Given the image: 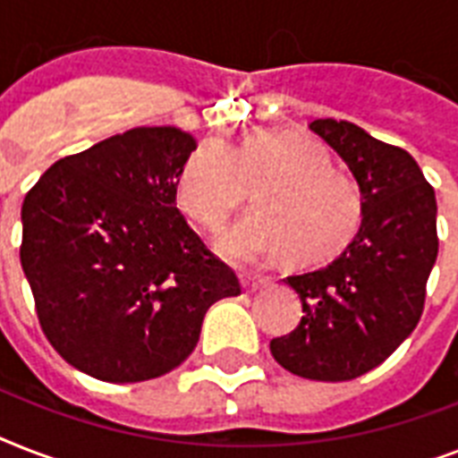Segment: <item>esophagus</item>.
Listing matches in <instances>:
<instances>
[{
    "mask_svg": "<svg viewBox=\"0 0 458 458\" xmlns=\"http://www.w3.org/2000/svg\"><path fill=\"white\" fill-rule=\"evenodd\" d=\"M240 283H242L244 293H257L259 287L266 285L264 278H250V276H242V278H240Z\"/></svg>",
    "mask_w": 458,
    "mask_h": 458,
    "instance_id": "34e87169",
    "label": "esophagus"
}]
</instances>
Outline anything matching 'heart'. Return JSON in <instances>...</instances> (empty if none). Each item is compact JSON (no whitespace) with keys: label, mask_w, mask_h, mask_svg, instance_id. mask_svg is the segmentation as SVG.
I'll use <instances>...</instances> for the list:
<instances>
[{"label":"heart","mask_w":458,"mask_h":458,"mask_svg":"<svg viewBox=\"0 0 458 458\" xmlns=\"http://www.w3.org/2000/svg\"><path fill=\"white\" fill-rule=\"evenodd\" d=\"M251 187L259 208L216 237L218 254L235 264H261L283 251L293 264H316L340 251L359 225L354 182L330 168L316 140L290 131L201 142L178 175V204L214 230Z\"/></svg>","instance_id":"b5f03b06"}]
</instances>
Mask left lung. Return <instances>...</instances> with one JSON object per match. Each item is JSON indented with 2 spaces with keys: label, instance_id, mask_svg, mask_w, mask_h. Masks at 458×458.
I'll return each instance as SVG.
<instances>
[{
  "label": "left lung",
  "instance_id": "1",
  "mask_svg": "<svg viewBox=\"0 0 458 458\" xmlns=\"http://www.w3.org/2000/svg\"><path fill=\"white\" fill-rule=\"evenodd\" d=\"M309 131L354 175L361 225L330 264L287 278L304 316L271 340V354L294 376L340 383L380 366L419 323L437 259V201L404 149L335 118Z\"/></svg>",
  "mask_w": 458,
  "mask_h": 458
}]
</instances>
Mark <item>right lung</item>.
Masks as SVG:
<instances>
[{"mask_svg":"<svg viewBox=\"0 0 458 458\" xmlns=\"http://www.w3.org/2000/svg\"><path fill=\"white\" fill-rule=\"evenodd\" d=\"M192 135L132 128L59 158L25 194L21 266L39 326L73 369L142 383L192 354L204 313L240 294L180 214Z\"/></svg>","mask_w":458,"mask_h":458,"instance_id":"obj_1","label":"right lung"}]
</instances>
